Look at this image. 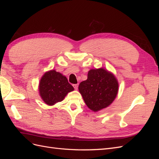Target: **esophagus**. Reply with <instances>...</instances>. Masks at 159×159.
I'll return each mask as SVG.
<instances>
[{
	"label": "esophagus",
	"instance_id": "1",
	"mask_svg": "<svg viewBox=\"0 0 159 159\" xmlns=\"http://www.w3.org/2000/svg\"><path fill=\"white\" fill-rule=\"evenodd\" d=\"M73 86H74V89L75 90H77V89H78V84H74Z\"/></svg>",
	"mask_w": 159,
	"mask_h": 159
}]
</instances>
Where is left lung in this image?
<instances>
[{
    "mask_svg": "<svg viewBox=\"0 0 159 159\" xmlns=\"http://www.w3.org/2000/svg\"><path fill=\"white\" fill-rule=\"evenodd\" d=\"M115 77L103 68L91 70L88 79L81 81L79 91L87 106L93 111L108 107L118 92Z\"/></svg>",
    "mask_w": 159,
    "mask_h": 159,
    "instance_id": "1",
    "label": "left lung"
}]
</instances>
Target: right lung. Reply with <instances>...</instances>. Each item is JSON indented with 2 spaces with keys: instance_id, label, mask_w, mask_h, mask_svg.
<instances>
[{
  "instance_id": "1",
  "label": "right lung",
  "mask_w": 159,
  "mask_h": 159,
  "mask_svg": "<svg viewBox=\"0 0 159 159\" xmlns=\"http://www.w3.org/2000/svg\"><path fill=\"white\" fill-rule=\"evenodd\" d=\"M74 89L68 79L55 70L45 73L39 84L40 95L43 101L48 105L61 102L68 93Z\"/></svg>"
}]
</instances>
